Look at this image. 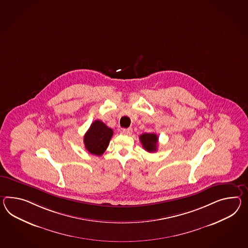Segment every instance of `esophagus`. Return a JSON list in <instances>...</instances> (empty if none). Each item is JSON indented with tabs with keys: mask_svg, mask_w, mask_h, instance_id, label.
Masks as SVG:
<instances>
[{
	"mask_svg": "<svg viewBox=\"0 0 248 248\" xmlns=\"http://www.w3.org/2000/svg\"><path fill=\"white\" fill-rule=\"evenodd\" d=\"M122 133L124 135H131L133 133V129L132 128H127V129H123Z\"/></svg>",
	"mask_w": 248,
	"mask_h": 248,
	"instance_id": "obj_1",
	"label": "esophagus"
}]
</instances>
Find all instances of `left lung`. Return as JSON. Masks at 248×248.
<instances>
[{"label": "left lung", "instance_id": "left-lung-1", "mask_svg": "<svg viewBox=\"0 0 248 248\" xmlns=\"http://www.w3.org/2000/svg\"><path fill=\"white\" fill-rule=\"evenodd\" d=\"M158 137L156 133H143L140 136V140L142 147L148 152H155L157 151Z\"/></svg>", "mask_w": 248, "mask_h": 248}]
</instances>
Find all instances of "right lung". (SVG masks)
<instances>
[{"instance_id": "right-lung-1", "label": "right lung", "mask_w": 248, "mask_h": 248, "mask_svg": "<svg viewBox=\"0 0 248 248\" xmlns=\"http://www.w3.org/2000/svg\"><path fill=\"white\" fill-rule=\"evenodd\" d=\"M113 136V130L103 122L96 120L91 124L90 129L85 133V148L91 154L101 156L107 150Z\"/></svg>"}]
</instances>
